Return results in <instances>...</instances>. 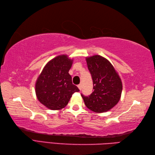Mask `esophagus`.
Returning <instances> with one entry per match:
<instances>
[{"label": "esophagus", "mask_w": 155, "mask_h": 155, "mask_svg": "<svg viewBox=\"0 0 155 155\" xmlns=\"http://www.w3.org/2000/svg\"><path fill=\"white\" fill-rule=\"evenodd\" d=\"M78 88H79L80 91H81V90H82V84H78Z\"/></svg>", "instance_id": "1"}]
</instances>
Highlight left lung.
Wrapping results in <instances>:
<instances>
[{
	"label": "left lung",
	"mask_w": 155,
	"mask_h": 155,
	"mask_svg": "<svg viewBox=\"0 0 155 155\" xmlns=\"http://www.w3.org/2000/svg\"><path fill=\"white\" fill-rule=\"evenodd\" d=\"M93 82L94 91L85 97L81 94L86 107L95 113L110 110L119 101L123 84L114 67L107 58L94 55L86 58Z\"/></svg>",
	"instance_id": "8db88e82"
}]
</instances>
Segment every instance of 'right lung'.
<instances>
[{
	"instance_id": "obj_1",
	"label": "right lung",
	"mask_w": 155,
	"mask_h": 155,
	"mask_svg": "<svg viewBox=\"0 0 155 155\" xmlns=\"http://www.w3.org/2000/svg\"><path fill=\"white\" fill-rule=\"evenodd\" d=\"M72 61L67 55L57 56L47 62L36 81L35 92L38 100L49 109L64 108L72 94L79 91L72 84L68 73Z\"/></svg>"
}]
</instances>
